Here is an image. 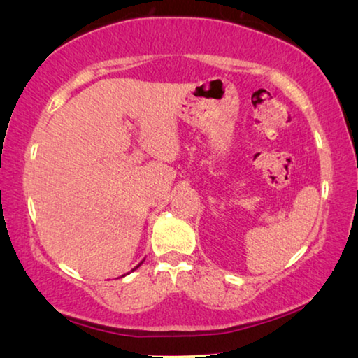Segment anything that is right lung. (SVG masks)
Listing matches in <instances>:
<instances>
[{
  "label": "right lung",
  "mask_w": 358,
  "mask_h": 358,
  "mask_svg": "<svg viewBox=\"0 0 358 358\" xmlns=\"http://www.w3.org/2000/svg\"><path fill=\"white\" fill-rule=\"evenodd\" d=\"M137 266H138V265H137ZM137 266H136V268H137Z\"/></svg>",
  "instance_id": "obj_1"
}]
</instances>
